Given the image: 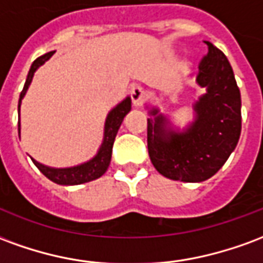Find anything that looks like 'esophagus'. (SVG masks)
Segmentation results:
<instances>
[{
    "label": "esophagus",
    "mask_w": 263,
    "mask_h": 263,
    "mask_svg": "<svg viewBox=\"0 0 263 263\" xmlns=\"http://www.w3.org/2000/svg\"><path fill=\"white\" fill-rule=\"evenodd\" d=\"M146 96V91L143 90L142 87H134L131 90V100L132 104L135 107H141L143 103V98Z\"/></svg>",
    "instance_id": "obj_1"
}]
</instances>
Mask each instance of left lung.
<instances>
[{
    "label": "left lung",
    "instance_id": "1",
    "mask_svg": "<svg viewBox=\"0 0 263 263\" xmlns=\"http://www.w3.org/2000/svg\"><path fill=\"white\" fill-rule=\"evenodd\" d=\"M209 52L198 65L196 83L205 88L193 104L194 120L177 128L158 107L149 108L148 152L162 176L198 183L220 171L241 135V92L220 49L204 41Z\"/></svg>",
    "mask_w": 263,
    "mask_h": 263
}]
</instances>
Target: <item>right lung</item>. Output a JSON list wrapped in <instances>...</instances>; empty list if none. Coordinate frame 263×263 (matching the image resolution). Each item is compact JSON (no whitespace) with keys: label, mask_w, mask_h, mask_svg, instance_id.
<instances>
[{"label":"right lung","mask_w":263,"mask_h":263,"mask_svg":"<svg viewBox=\"0 0 263 263\" xmlns=\"http://www.w3.org/2000/svg\"><path fill=\"white\" fill-rule=\"evenodd\" d=\"M53 53L54 50L53 52H49V53L37 58L32 63L29 73H28V77H26L24 90H22L20 96L18 112H20L21 109L22 98L25 97L26 91H28V88L31 86L35 71L41 66L45 65V62H48L53 56ZM131 97H126L109 111L107 118H105V122H104L103 142L100 145L97 154L94 155V158H91L90 160H87L84 163H80V165L70 166V167H52V166L43 165V163L37 162L33 158H31L32 162L35 163V166L42 172L45 176L48 177L49 180H52L53 183H58V184H62V186H76V184L91 182V180H96L98 177H101L107 172V169H108L109 162H111V154H112V145H114L117 132L120 129L122 121H124V117L131 111ZM18 134H20L21 137V121L18 122Z\"/></svg>","instance_id":"1"}]
</instances>
